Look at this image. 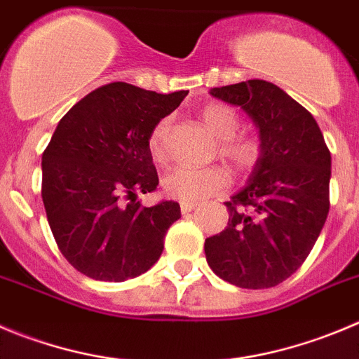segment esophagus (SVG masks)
Returning a JSON list of instances; mask_svg holds the SVG:
<instances>
[{"label":"esophagus","instance_id":"34e87169","mask_svg":"<svg viewBox=\"0 0 359 359\" xmlns=\"http://www.w3.org/2000/svg\"><path fill=\"white\" fill-rule=\"evenodd\" d=\"M196 209V203H180V212L189 214Z\"/></svg>","mask_w":359,"mask_h":359}]
</instances>
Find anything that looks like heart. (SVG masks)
Here are the masks:
<instances>
[{
  "instance_id": "1",
  "label": "heart",
  "mask_w": 359,
  "mask_h": 359,
  "mask_svg": "<svg viewBox=\"0 0 359 359\" xmlns=\"http://www.w3.org/2000/svg\"><path fill=\"white\" fill-rule=\"evenodd\" d=\"M202 120L214 138L219 142V156L229 161L233 168L248 172L260 161L262 145L255 136L239 134L241 116L226 104L214 102L205 106ZM170 129V116L157 120L149 134V150L156 161L166 156V136ZM163 191L168 198L180 203H198L225 191L230 184V173L221 166L193 168L175 166L163 177Z\"/></svg>"
}]
</instances>
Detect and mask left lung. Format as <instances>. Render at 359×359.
<instances>
[{
	"label": "left lung",
	"instance_id": "left-lung-1",
	"mask_svg": "<svg viewBox=\"0 0 359 359\" xmlns=\"http://www.w3.org/2000/svg\"><path fill=\"white\" fill-rule=\"evenodd\" d=\"M259 129L262 156L226 202L229 226L205 239L210 269L241 289H269L296 273L330 212L331 154L310 111L264 79L210 90Z\"/></svg>",
	"mask_w": 359,
	"mask_h": 359
}]
</instances>
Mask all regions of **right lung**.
<instances>
[{
  "instance_id": "1",
  "label": "right lung",
  "mask_w": 359,
  "mask_h": 359,
  "mask_svg": "<svg viewBox=\"0 0 359 359\" xmlns=\"http://www.w3.org/2000/svg\"><path fill=\"white\" fill-rule=\"evenodd\" d=\"M186 95L109 83L60 120L42 154V200L62 255L79 273L123 281L159 260L180 207L138 202L159 184L147 140Z\"/></svg>"
}]
</instances>
